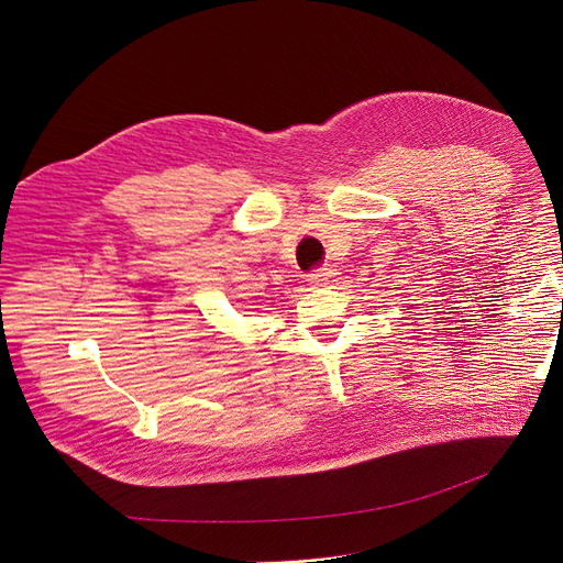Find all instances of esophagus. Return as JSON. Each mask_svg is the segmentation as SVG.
Here are the masks:
<instances>
[{
	"mask_svg": "<svg viewBox=\"0 0 563 563\" xmlns=\"http://www.w3.org/2000/svg\"><path fill=\"white\" fill-rule=\"evenodd\" d=\"M336 282V273L330 267H317L313 273L309 275V284L311 286H330Z\"/></svg>",
	"mask_w": 563,
	"mask_h": 563,
	"instance_id": "34e87169",
	"label": "esophagus"
}]
</instances>
